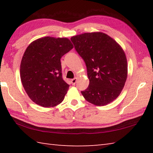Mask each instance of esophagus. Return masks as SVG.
Masks as SVG:
<instances>
[{
	"mask_svg": "<svg viewBox=\"0 0 153 153\" xmlns=\"http://www.w3.org/2000/svg\"><path fill=\"white\" fill-rule=\"evenodd\" d=\"M77 77H75V78L71 79V84H73V85L76 84V83L77 82Z\"/></svg>",
	"mask_w": 153,
	"mask_h": 153,
	"instance_id": "obj_1",
	"label": "esophagus"
}]
</instances>
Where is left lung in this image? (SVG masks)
<instances>
[{"label": "left lung", "mask_w": 153, "mask_h": 153, "mask_svg": "<svg viewBox=\"0 0 153 153\" xmlns=\"http://www.w3.org/2000/svg\"><path fill=\"white\" fill-rule=\"evenodd\" d=\"M84 59L90 84L82 94L88 102L104 106L120 94L128 76V63L123 48L102 32L84 33L71 38Z\"/></svg>", "instance_id": "obj_1"}]
</instances>
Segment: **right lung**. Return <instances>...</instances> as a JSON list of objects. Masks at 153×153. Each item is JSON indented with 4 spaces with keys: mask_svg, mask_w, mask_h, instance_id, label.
<instances>
[{
    "mask_svg": "<svg viewBox=\"0 0 153 153\" xmlns=\"http://www.w3.org/2000/svg\"><path fill=\"white\" fill-rule=\"evenodd\" d=\"M74 48L68 38H38L27 46L20 65L23 86L33 102L53 107L63 101L69 85L63 79L61 58Z\"/></svg>",
    "mask_w": 153,
    "mask_h": 153,
    "instance_id": "obj_1",
    "label": "right lung"
}]
</instances>
